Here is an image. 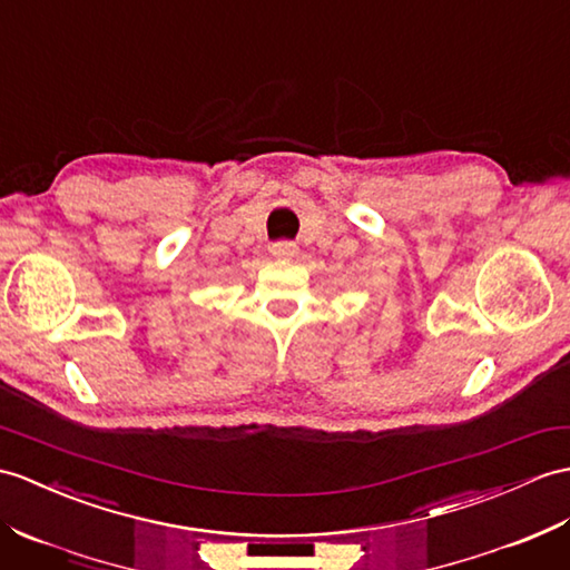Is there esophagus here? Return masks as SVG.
I'll return each mask as SVG.
<instances>
[{
	"mask_svg": "<svg viewBox=\"0 0 570 570\" xmlns=\"http://www.w3.org/2000/svg\"><path fill=\"white\" fill-rule=\"evenodd\" d=\"M296 245L294 243H288V240H279V243H274L272 245V255L274 257H279V259H288V257H294L296 255Z\"/></svg>",
	"mask_w": 570,
	"mask_h": 570,
	"instance_id": "1",
	"label": "esophagus"
}]
</instances>
